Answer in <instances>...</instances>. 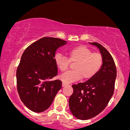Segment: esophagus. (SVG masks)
<instances>
[{
	"label": "esophagus",
	"instance_id": "obj_1",
	"mask_svg": "<svg viewBox=\"0 0 130 130\" xmlns=\"http://www.w3.org/2000/svg\"><path fill=\"white\" fill-rule=\"evenodd\" d=\"M68 86V84H65V83H62V87H65V86Z\"/></svg>",
	"mask_w": 130,
	"mask_h": 130
}]
</instances>
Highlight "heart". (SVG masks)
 Listing matches in <instances>:
<instances>
[{
  "label": "heart",
  "instance_id": "obj_1",
  "mask_svg": "<svg viewBox=\"0 0 130 130\" xmlns=\"http://www.w3.org/2000/svg\"><path fill=\"white\" fill-rule=\"evenodd\" d=\"M54 62L62 73L67 71L70 63H74L73 71H68L60 77L63 83L70 84L82 78L88 80L95 76L102 67L103 58L101 54L93 53L87 46L80 45L71 49L68 58L57 53L54 56Z\"/></svg>",
  "mask_w": 130,
  "mask_h": 130
}]
</instances>
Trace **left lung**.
Segmentation results:
<instances>
[{"instance_id": "left-lung-1", "label": "left lung", "mask_w": 130, "mask_h": 130, "mask_svg": "<svg viewBox=\"0 0 130 130\" xmlns=\"http://www.w3.org/2000/svg\"><path fill=\"white\" fill-rule=\"evenodd\" d=\"M103 58L100 70L95 76L83 83L73 85V93L69 99L70 111L77 119L87 120L99 114L108 105L114 92L117 70L108 50L96 42Z\"/></svg>"}]
</instances>
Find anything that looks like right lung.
Listing matches in <instances>:
<instances>
[{
  "label": "right lung",
  "mask_w": 130,
  "mask_h": 130,
  "mask_svg": "<svg viewBox=\"0 0 130 130\" xmlns=\"http://www.w3.org/2000/svg\"><path fill=\"white\" fill-rule=\"evenodd\" d=\"M66 43L60 38L43 37L22 54L16 70L17 90L22 103L33 112L47 109L62 88L61 80L52 79L58 74L56 51Z\"/></svg>",
  "instance_id": "right-lung-1"
}]
</instances>
